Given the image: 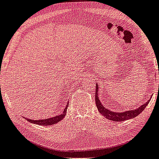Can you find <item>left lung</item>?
Returning <instances> with one entry per match:
<instances>
[{"label": "left lung", "mask_w": 159, "mask_h": 159, "mask_svg": "<svg viewBox=\"0 0 159 159\" xmlns=\"http://www.w3.org/2000/svg\"><path fill=\"white\" fill-rule=\"evenodd\" d=\"M98 84H96V92H95V103L96 106L98 107V109L99 112L101 114L106 116V118L108 119L109 120L115 121H124L126 119H130L132 118H134L135 116L139 115L140 113L143 111V110L146 108V106L150 102V100H148L147 102H145L144 104L141 105L138 108H136L134 110H131V111H128L123 112H116L109 111L103 106L102 103L100 102V100L98 98Z\"/></svg>", "instance_id": "8db88e82"}]
</instances>
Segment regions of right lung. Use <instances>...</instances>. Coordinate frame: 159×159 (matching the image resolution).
<instances>
[{"label": "right lung", "instance_id": "1", "mask_svg": "<svg viewBox=\"0 0 159 159\" xmlns=\"http://www.w3.org/2000/svg\"><path fill=\"white\" fill-rule=\"evenodd\" d=\"M69 104L67 103V105L65 106V108H64L63 113L60 115H57L56 116H54V117H51V118H48L46 119H40V120H32V119H30L26 118L25 119H27L28 121H30V123H33V124H38L40 125H54L56 123L59 122L60 120H61L64 116L66 115V110L68 108V106Z\"/></svg>", "mask_w": 159, "mask_h": 159}]
</instances>
